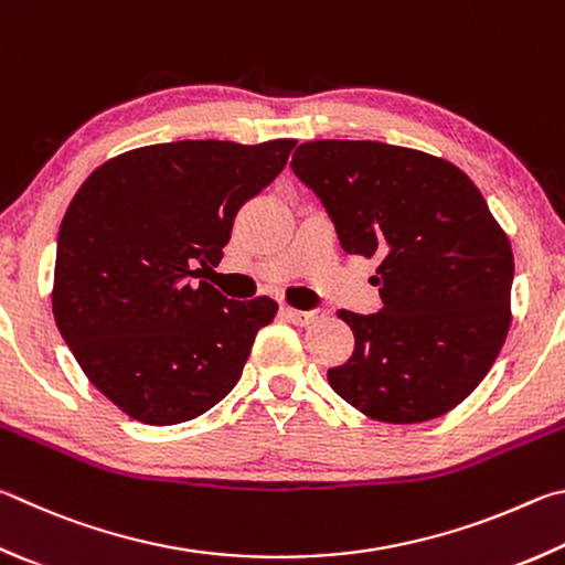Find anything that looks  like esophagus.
<instances>
[{"mask_svg": "<svg viewBox=\"0 0 565 565\" xmlns=\"http://www.w3.org/2000/svg\"><path fill=\"white\" fill-rule=\"evenodd\" d=\"M284 316L289 318L291 323L296 326H309L313 321H318V318L326 316V309H313V311H299V309H291V306H286L284 309Z\"/></svg>", "mask_w": 565, "mask_h": 565, "instance_id": "34e87169", "label": "esophagus"}]
</instances>
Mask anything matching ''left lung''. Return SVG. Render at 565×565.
I'll return each instance as SVG.
<instances>
[{"label": "left lung", "instance_id": "8db88e82", "mask_svg": "<svg viewBox=\"0 0 565 565\" xmlns=\"http://www.w3.org/2000/svg\"><path fill=\"white\" fill-rule=\"evenodd\" d=\"M291 170L341 247L381 259L383 309L338 311L355 351L328 383L377 423L449 413L484 381L511 323L514 254L477 184L443 158L375 140L301 142Z\"/></svg>", "mask_w": 565, "mask_h": 565}]
</instances>
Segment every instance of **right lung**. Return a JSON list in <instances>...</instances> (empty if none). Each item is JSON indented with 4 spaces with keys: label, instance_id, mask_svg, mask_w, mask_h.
<instances>
[{
    "label": "right lung",
    "instance_id": "1",
    "mask_svg": "<svg viewBox=\"0 0 565 565\" xmlns=\"http://www.w3.org/2000/svg\"><path fill=\"white\" fill-rule=\"evenodd\" d=\"M296 140H180L90 172L58 230L51 306L81 371L128 417L178 425L237 385L269 296L234 301L198 281L239 207L284 170Z\"/></svg>",
    "mask_w": 565,
    "mask_h": 565
}]
</instances>
